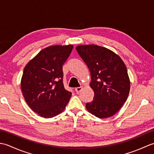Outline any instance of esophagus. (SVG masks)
<instances>
[{
  "label": "esophagus",
  "mask_w": 154,
  "mask_h": 154,
  "mask_svg": "<svg viewBox=\"0 0 154 154\" xmlns=\"http://www.w3.org/2000/svg\"><path fill=\"white\" fill-rule=\"evenodd\" d=\"M82 89V87H76L75 89V91L76 93H79L80 91Z\"/></svg>",
  "instance_id": "34e87169"
}]
</instances>
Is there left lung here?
I'll return each instance as SVG.
<instances>
[{
  "label": "left lung",
  "mask_w": 154,
  "mask_h": 154,
  "mask_svg": "<svg viewBox=\"0 0 154 154\" xmlns=\"http://www.w3.org/2000/svg\"><path fill=\"white\" fill-rule=\"evenodd\" d=\"M76 50L89 68L90 86L94 91L87 110L100 119L113 116L128 97L130 83L127 69L120 57L97 45H79Z\"/></svg>",
  "instance_id": "1"
}]
</instances>
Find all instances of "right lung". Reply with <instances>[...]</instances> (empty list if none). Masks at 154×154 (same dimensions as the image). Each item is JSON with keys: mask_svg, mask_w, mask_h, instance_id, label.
Masks as SVG:
<instances>
[{"mask_svg": "<svg viewBox=\"0 0 154 154\" xmlns=\"http://www.w3.org/2000/svg\"><path fill=\"white\" fill-rule=\"evenodd\" d=\"M73 45H54L44 49L26 65L21 89L26 102L35 113L52 118L63 112L71 97L65 89L63 65Z\"/></svg>", "mask_w": 154, "mask_h": 154, "instance_id": "right-lung-1", "label": "right lung"}]
</instances>
